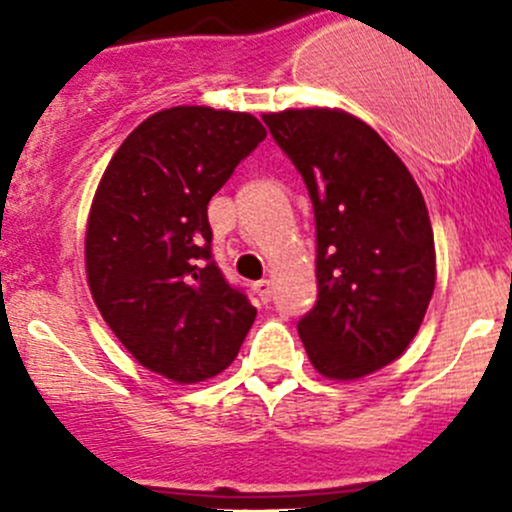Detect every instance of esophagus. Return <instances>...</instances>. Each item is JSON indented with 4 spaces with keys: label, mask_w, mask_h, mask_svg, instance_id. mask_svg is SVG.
<instances>
[{
    "label": "esophagus",
    "mask_w": 512,
    "mask_h": 512,
    "mask_svg": "<svg viewBox=\"0 0 512 512\" xmlns=\"http://www.w3.org/2000/svg\"><path fill=\"white\" fill-rule=\"evenodd\" d=\"M255 292H257V297L262 299V302H270V297H272V282L270 280H260V282H255Z\"/></svg>",
    "instance_id": "esophagus-1"
}]
</instances>
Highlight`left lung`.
<instances>
[{
	"label": "left lung",
	"instance_id": "1",
	"mask_svg": "<svg viewBox=\"0 0 512 512\" xmlns=\"http://www.w3.org/2000/svg\"><path fill=\"white\" fill-rule=\"evenodd\" d=\"M317 223V304L297 329L322 376L354 381L414 342L436 287L426 203L404 160L339 108L265 113Z\"/></svg>",
	"mask_w": 512,
	"mask_h": 512
}]
</instances>
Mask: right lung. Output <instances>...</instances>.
<instances>
[{
    "label": "right lung",
    "mask_w": 512,
    "mask_h": 512,
    "mask_svg": "<svg viewBox=\"0 0 512 512\" xmlns=\"http://www.w3.org/2000/svg\"><path fill=\"white\" fill-rule=\"evenodd\" d=\"M267 131L252 113L173 106L113 153L86 223V280L133 359L175 384L227 369L257 309L210 260L208 203Z\"/></svg>",
    "instance_id": "obj_1"
}]
</instances>
